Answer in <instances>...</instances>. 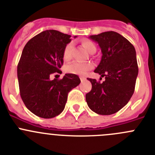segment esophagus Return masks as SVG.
I'll use <instances>...</instances> for the list:
<instances>
[{
    "instance_id": "34e87169",
    "label": "esophagus",
    "mask_w": 155,
    "mask_h": 155,
    "mask_svg": "<svg viewBox=\"0 0 155 155\" xmlns=\"http://www.w3.org/2000/svg\"><path fill=\"white\" fill-rule=\"evenodd\" d=\"M80 80H81V82H84L85 80H86V78L84 77V76H80Z\"/></svg>"
}]
</instances>
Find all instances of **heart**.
<instances>
[{
	"mask_svg": "<svg viewBox=\"0 0 155 155\" xmlns=\"http://www.w3.org/2000/svg\"><path fill=\"white\" fill-rule=\"evenodd\" d=\"M82 47L86 49L89 53L92 52H95L96 47L95 45L92 41L88 40H84L82 41ZM72 49H73V43H69L66 45V47L63 49V58L64 61H69L72 57ZM92 69V64L89 62L86 63H79V62H73L70 64L67 65L65 67L66 72L72 74L79 75V76H84L87 73L88 71Z\"/></svg>",
	"mask_w": 155,
	"mask_h": 155,
	"instance_id": "obj_1",
	"label": "heart"
}]
</instances>
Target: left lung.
<instances>
[{"instance_id": "left-lung-1", "label": "left lung", "mask_w": 155, "mask_h": 155, "mask_svg": "<svg viewBox=\"0 0 155 155\" xmlns=\"http://www.w3.org/2000/svg\"><path fill=\"white\" fill-rule=\"evenodd\" d=\"M99 43L102 56L95 69L103 82L87 78L92 89L86 95L91 110L99 115H112L128 102L134 92L138 73L136 52L126 38L114 31H107L89 37ZM102 79V78H101Z\"/></svg>"}]
</instances>
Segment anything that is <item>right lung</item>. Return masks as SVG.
Segmentation results:
<instances>
[{"label": "right lung", "mask_w": 155, "mask_h": 155, "mask_svg": "<svg viewBox=\"0 0 155 155\" xmlns=\"http://www.w3.org/2000/svg\"><path fill=\"white\" fill-rule=\"evenodd\" d=\"M70 37L57 30H45L30 39L22 51L17 65L20 94L26 107L40 118L60 115L69 92L80 83L79 76L72 73L50 79L54 73H61L63 49Z\"/></svg>", "instance_id": "1"}]
</instances>
